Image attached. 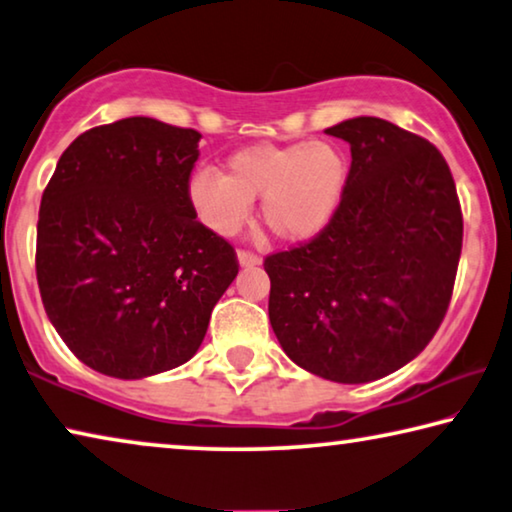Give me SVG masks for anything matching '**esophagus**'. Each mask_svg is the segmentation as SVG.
<instances>
[{"label": "esophagus", "instance_id": "34e87169", "mask_svg": "<svg viewBox=\"0 0 512 512\" xmlns=\"http://www.w3.org/2000/svg\"><path fill=\"white\" fill-rule=\"evenodd\" d=\"M238 261H240L242 267H254V265H261V256L254 254V251L240 249L238 251Z\"/></svg>", "mask_w": 512, "mask_h": 512}]
</instances>
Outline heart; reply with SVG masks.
<instances>
[{
	"mask_svg": "<svg viewBox=\"0 0 512 512\" xmlns=\"http://www.w3.org/2000/svg\"><path fill=\"white\" fill-rule=\"evenodd\" d=\"M350 180V162L336 144H258L233 153L226 176L215 169L190 178V199L212 231L235 233L261 201L267 231L286 242H306L332 224Z\"/></svg>",
	"mask_w": 512,
	"mask_h": 512,
	"instance_id": "heart-1",
	"label": "heart"
}]
</instances>
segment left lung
Returning <instances> with one entry per match:
<instances>
[{
  "label": "left lung",
  "instance_id": "8db88e82",
  "mask_svg": "<svg viewBox=\"0 0 512 512\" xmlns=\"http://www.w3.org/2000/svg\"><path fill=\"white\" fill-rule=\"evenodd\" d=\"M350 144V180L325 231L265 258L270 322L286 355L332 382L380 380L442 325L462 251L444 155L375 116L325 130Z\"/></svg>",
  "mask_w": 512,
  "mask_h": 512
}]
</instances>
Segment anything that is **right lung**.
<instances>
[{
	"instance_id": "right-lung-1",
	"label": "right lung",
	"mask_w": 512,
	"mask_h": 512,
	"mask_svg": "<svg viewBox=\"0 0 512 512\" xmlns=\"http://www.w3.org/2000/svg\"><path fill=\"white\" fill-rule=\"evenodd\" d=\"M201 135L130 116L82 132L47 183L36 279L50 322L102 375L139 380L194 357L238 274L231 242L196 219Z\"/></svg>"
}]
</instances>
